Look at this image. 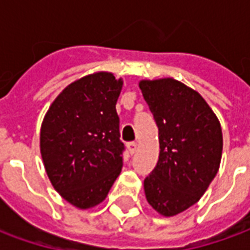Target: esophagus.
I'll return each instance as SVG.
<instances>
[{
	"label": "esophagus",
	"mask_w": 250,
	"mask_h": 250,
	"mask_svg": "<svg viewBox=\"0 0 250 250\" xmlns=\"http://www.w3.org/2000/svg\"><path fill=\"white\" fill-rule=\"evenodd\" d=\"M127 147H128V151L131 154H134L136 151V148H138V145H136V142H128L127 143Z\"/></svg>",
	"instance_id": "1"
}]
</instances>
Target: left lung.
<instances>
[{
  "instance_id": "left-lung-1",
  "label": "left lung",
  "mask_w": 250,
  "mask_h": 250,
  "mask_svg": "<svg viewBox=\"0 0 250 250\" xmlns=\"http://www.w3.org/2000/svg\"><path fill=\"white\" fill-rule=\"evenodd\" d=\"M159 135V159L145 179L147 202L166 217L197 204L218 171L220 122L204 98L174 79L139 83Z\"/></svg>"
}]
</instances>
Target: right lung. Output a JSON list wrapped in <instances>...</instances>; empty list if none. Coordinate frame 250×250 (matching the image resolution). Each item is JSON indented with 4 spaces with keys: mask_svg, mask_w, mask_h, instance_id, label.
<instances>
[{
    "mask_svg": "<svg viewBox=\"0 0 250 250\" xmlns=\"http://www.w3.org/2000/svg\"><path fill=\"white\" fill-rule=\"evenodd\" d=\"M123 82L99 72L72 83L48 109L41 157L53 188L80 209L100 204L123 167L116 102Z\"/></svg>",
    "mask_w": 250,
    "mask_h": 250,
    "instance_id": "right-lung-1",
    "label": "right lung"
}]
</instances>
